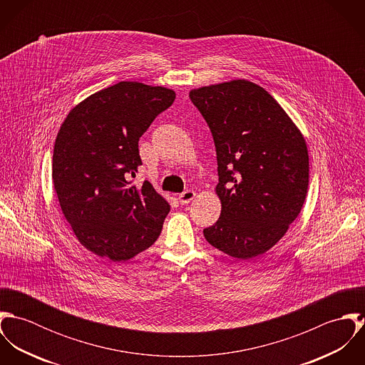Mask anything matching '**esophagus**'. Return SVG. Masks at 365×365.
Listing matches in <instances>:
<instances>
[{
    "label": "esophagus",
    "instance_id": "esophagus-1",
    "mask_svg": "<svg viewBox=\"0 0 365 365\" xmlns=\"http://www.w3.org/2000/svg\"><path fill=\"white\" fill-rule=\"evenodd\" d=\"M195 195H197V192L195 191H185V192H182V194H180L178 195V202L181 204V205H187V204H190L194 198H195Z\"/></svg>",
    "mask_w": 365,
    "mask_h": 365
}]
</instances>
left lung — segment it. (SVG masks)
<instances>
[{"mask_svg": "<svg viewBox=\"0 0 365 365\" xmlns=\"http://www.w3.org/2000/svg\"><path fill=\"white\" fill-rule=\"evenodd\" d=\"M213 136L220 200L204 229L215 249L240 260L268 252L304 207L309 156L302 132L262 87L232 80L190 91Z\"/></svg>", "mask_w": 365, "mask_h": 365, "instance_id": "left-lung-1", "label": "left lung"}]
</instances>
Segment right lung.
Returning <instances> with one entry per match:
<instances>
[{"label": "right lung", "instance_id": "add662e5", "mask_svg": "<svg viewBox=\"0 0 365 365\" xmlns=\"http://www.w3.org/2000/svg\"><path fill=\"white\" fill-rule=\"evenodd\" d=\"M175 93L120 81L76 105L53 150L54 191L77 240L108 260L126 261L149 249L170 205L149 181L132 185L142 160L139 138Z\"/></svg>", "mask_w": 365, "mask_h": 365}]
</instances>
